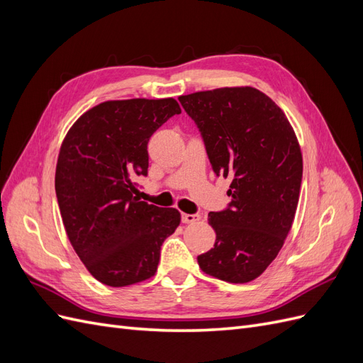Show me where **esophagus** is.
<instances>
[{
    "label": "esophagus",
    "instance_id": "obj_1",
    "mask_svg": "<svg viewBox=\"0 0 363 363\" xmlns=\"http://www.w3.org/2000/svg\"><path fill=\"white\" fill-rule=\"evenodd\" d=\"M201 219V216L200 215H196V213H182V223H184V224H195V223H199Z\"/></svg>",
    "mask_w": 363,
    "mask_h": 363
}]
</instances>
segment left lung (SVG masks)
<instances>
[{
    "mask_svg": "<svg viewBox=\"0 0 363 363\" xmlns=\"http://www.w3.org/2000/svg\"><path fill=\"white\" fill-rule=\"evenodd\" d=\"M199 127L216 175L232 179L228 207L208 213L216 233L200 268L228 283L257 279L277 257L300 199L303 157L286 115L255 87L179 96Z\"/></svg>",
    "mask_w": 363,
    "mask_h": 363,
    "instance_id": "1",
    "label": "left lung"
}]
</instances>
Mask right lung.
<instances>
[{"instance_id":"add662e5","label":"right lung","mask_w":363,"mask_h":363,"mask_svg":"<svg viewBox=\"0 0 363 363\" xmlns=\"http://www.w3.org/2000/svg\"><path fill=\"white\" fill-rule=\"evenodd\" d=\"M182 113L174 98L104 101L75 121L56 167L62 221L77 256L112 288L130 286L157 271L163 240L180 212L139 201L135 179L148 174L151 135Z\"/></svg>"}]
</instances>
